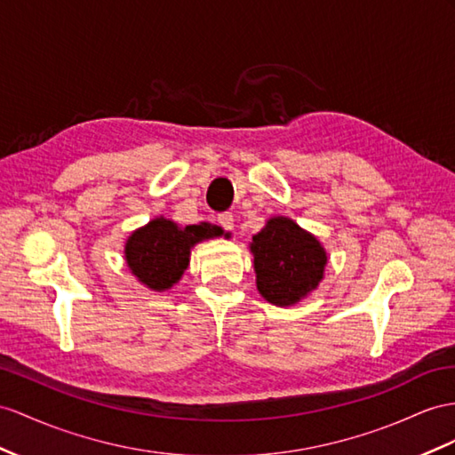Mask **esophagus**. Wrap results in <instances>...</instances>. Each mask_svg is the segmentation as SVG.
<instances>
[{
    "label": "esophagus",
    "instance_id": "34e87169",
    "mask_svg": "<svg viewBox=\"0 0 455 455\" xmlns=\"http://www.w3.org/2000/svg\"><path fill=\"white\" fill-rule=\"evenodd\" d=\"M217 220H219V225L223 227L225 230H232V227H235V215L228 213V212H225V213H219Z\"/></svg>",
    "mask_w": 455,
    "mask_h": 455
}]
</instances>
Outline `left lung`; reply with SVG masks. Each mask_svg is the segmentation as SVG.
Wrapping results in <instances>:
<instances>
[{
  "label": "left lung",
  "mask_w": 455,
  "mask_h": 455,
  "mask_svg": "<svg viewBox=\"0 0 455 455\" xmlns=\"http://www.w3.org/2000/svg\"><path fill=\"white\" fill-rule=\"evenodd\" d=\"M259 294L275 306H292L315 290L323 278L327 253L294 220H267L251 242Z\"/></svg>",
  "instance_id": "obj_1"
}]
</instances>
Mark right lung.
<instances>
[{"label": "right lung", "instance_id": "obj_1", "mask_svg": "<svg viewBox=\"0 0 455 455\" xmlns=\"http://www.w3.org/2000/svg\"><path fill=\"white\" fill-rule=\"evenodd\" d=\"M220 232L209 223L177 227L163 217L154 219L126 240V263L140 283L161 292L179 283L188 267L194 243L219 236Z\"/></svg>", "mask_w": 455, "mask_h": 455}]
</instances>
